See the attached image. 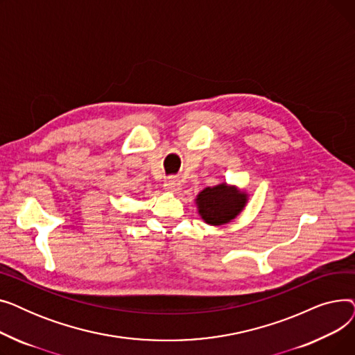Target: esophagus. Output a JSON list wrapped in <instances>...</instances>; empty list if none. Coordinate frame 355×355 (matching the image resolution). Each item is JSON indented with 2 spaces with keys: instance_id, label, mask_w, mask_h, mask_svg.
Wrapping results in <instances>:
<instances>
[{
  "instance_id": "esophagus-1",
  "label": "esophagus",
  "mask_w": 355,
  "mask_h": 355,
  "mask_svg": "<svg viewBox=\"0 0 355 355\" xmlns=\"http://www.w3.org/2000/svg\"><path fill=\"white\" fill-rule=\"evenodd\" d=\"M164 187H165V191L171 193V194H177L181 190V182L175 178H168L164 184Z\"/></svg>"
}]
</instances>
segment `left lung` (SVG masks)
I'll return each mask as SVG.
<instances>
[{
	"label": "left lung",
	"instance_id": "obj_1",
	"mask_svg": "<svg viewBox=\"0 0 355 355\" xmlns=\"http://www.w3.org/2000/svg\"><path fill=\"white\" fill-rule=\"evenodd\" d=\"M249 196L236 185L221 182L198 193L196 204L198 214L210 226H225L246 207Z\"/></svg>",
	"mask_w": 355,
	"mask_h": 355
}]
</instances>
